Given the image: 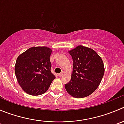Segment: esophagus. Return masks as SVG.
Instances as JSON below:
<instances>
[{
	"label": "esophagus",
	"instance_id": "esophagus-1",
	"mask_svg": "<svg viewBox=\"0 0 124 124\" xmlns=\"http://www.w3.org/2000/svg\"><path fill=\"white\" fill-rule=\"evenodd\" d=\"M64 72L62 71L61 73H60V74H58V77H61L63 76V75H64Z\"/></svg>",
	"mask_w": 124,
	"mask_h": 124
}]
</instances>
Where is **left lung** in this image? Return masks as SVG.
Segmentation results:
<instances>
[{
  "instance_id": "left-lung-1",
  "label": "left lung",
  "mask_w": 124,
  "mask_h": 124,
  "mask_svg": "<svg viewBox=\"0 0 124 124\" xmlns=\"http://www.w3.org/2000/svg\"><path fill=\"white\" fill-rule=\"evenodd\" d=\"M73 60L71 79L65 85L66 91L75 98L91 95L98 88L105 68L102 59L91 48L78 46L68 51Z\"/></svg>"
}]
</instances>
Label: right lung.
I'll use <instances>...</instances> for the list:
<instances>
[{
  "label": "right lung",
  "mask_w": 124,
  "mask_h": 124,
  "mask_svg": "<svg viewBox=\"0 0 124 124\" xmlns=\"http://www.w3.org/2000/svg\"><path fill=\"white\" fill-rule=\"evenodd\" d=\"M52 51L47 47H33L17 57L15 74L17 82L27 94L39 95L45 93L55 78L50 71Z\"/></svg>",
  "instance_id": "1"
}]
</instances>
